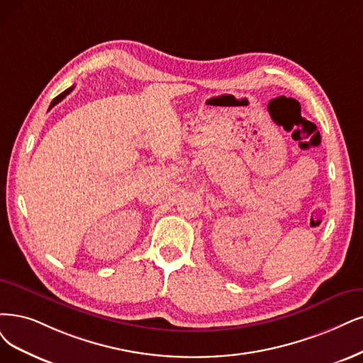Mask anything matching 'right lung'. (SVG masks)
Masks as SVG:
<instances>
[{"label": "right lung", "instance_id": "obj_1", "mask_svg": "<svg viewBox=\"0 0 363 363\" xmlns=\"http://www.w3.org/2000/svg\"><path fill=\"white\" fill-rule=\"evenodd\" d=\"M73 88H74V86H70L69 89H65L64 92H61L58 97H55V99H53V100H52V103H50V106H49V109H50V107H53V106H55V104H58V103H60V101H61V100H62V99H64V97L67 96V94H70V92L73 91Z\"/></svg>", "mask_w": 363, "mask_h": 363}]
</instances>
